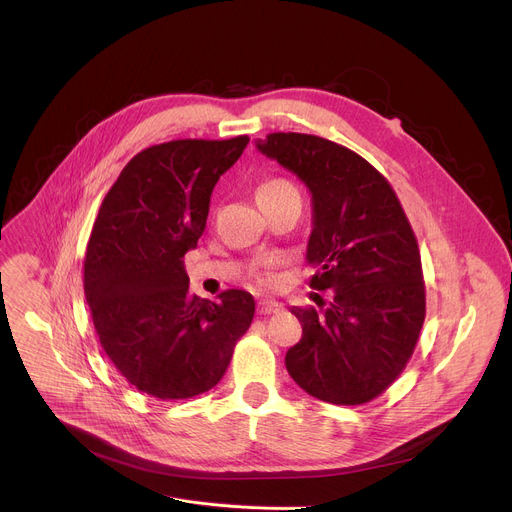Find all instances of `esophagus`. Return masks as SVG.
Returning <instances> with one entry per match:
<instances>
[{"instance_id":"1","label":"esophagus","mask_w":512,"mask_h":512,"mask_svg":"<svg viewBox=\"0 0 512 512\" xmlns=\"http://www.w3.org/2000/svg\"><path fill=\"white\" fill-rule=\"evenodd\" d=\"M283 306L279 304V302H275V300H261L259 302V314H275V312H279Z\"/></svg>"}]
</instances>
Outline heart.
<instances>
[{
	"mask_svg": "<svg viewBox=\"0 0 512 512\" xmlns=\"http://www.w3.org/2000/svg\"><path fill=\"white\" fill-rule=\"evenodd\" d=\"M291 196H300L298 188L291 184L285 178H269L263 180L257 188V202L259 204H267V202H277V200H285Z\"/></svg>",
	"mask_w": 512,
	"mask_h": 512,
	"instance_id": "b5f03b06",
	"label": "heart"
}]
</instances>
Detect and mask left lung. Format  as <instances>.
Segmentation results:
<instances>
[{
    "label": "left lung",
    "mask_w": 512,
    "mask_h": 512,
    "mask_svg": "<svg viewBox=\"0 0 512 512\" xmlns=\"http://www.w3.org/2000/svg\"><path fill=\"white\" fill-rule=\"evenodd\" d=\"M255 145L308 186L310 287L334 289L324 312L291 308L302 340L285 354L287 373L320 401L369 403L403 373L425 320L413 229L385 176L344 145L308 133Z\"/></svg>",
    "instance_id": "obj_1"
}]
</instances>
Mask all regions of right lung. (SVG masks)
<instances>
[{
	"instance_id": "add662e5",
	"label": "right lung",
	"mask_w": 512,
	"mask_h": 512,
	"mask_svg": "<svg viewBox=\"0 0 512 512\" xmlns=\"http://www.w3.org/2000/svg\"><path fill=\"white\" fill-rule=\"evenodd\" d=\"M249 137L176 139L139 152L107 192L85 255V298L103 350L137 391L190 399L223 379L255 300L188 291L184 255L206 227L214 184Z\"/></svg>"
}]
</instances>
